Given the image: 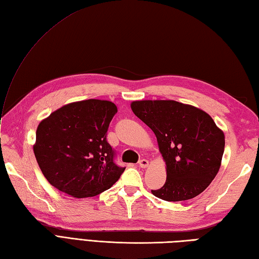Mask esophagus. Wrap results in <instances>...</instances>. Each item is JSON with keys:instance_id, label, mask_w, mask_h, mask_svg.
I'll return each instance as SVG.
<instances>
[{"instance_id": "1", "label": "esophagus", "mask_w": 259, "mask_h": 259, "mask_svg": "<svg viewBox=\"0 0 259 259\" xmlns=\"http://www.w3.org/2000/svg\"><path fill=\"white\" fill-rule=\"evenodd\" d=\"M138 165H140L141 168H146L149 165V161L147 159H141L140 162H138Z\"/></svg>"}]
</instances>
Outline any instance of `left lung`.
Instances as JSON below:
<instances>
[{
    "label": "left lung",
    "mask_w": 259,
    "mask_h": 259,
    "mask_svg": "<svg viewBox=\"0 0 259 259\" xmlns=\"http://www.w3.org/2000/svg\"><path fill=\"white\" fill-rule=\"evenodd\" d=\"M131 108L155 133L166 162L165 185L151 193L177 202L203 192L219 172L225 146L223 131L213 118L174 100L133 101Z\"/></svg>",
    "instance_id": "8db88e82"
}]
</instances>
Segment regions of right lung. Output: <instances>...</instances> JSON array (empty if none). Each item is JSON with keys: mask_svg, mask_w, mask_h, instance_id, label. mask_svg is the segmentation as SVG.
<instances>
[{"mask_svg": "<svg viewBox=\"0 0 259 259\" xmlns=\"http://www.w3.org/2000/svg\"><path fill=\"white\" fill-rule=\"evenodd\" d=\"M116 112L111 101L90 99L66 104L42 119L33 148L50 185L80 199L115 184L125 168L114 162L106 132Z\"/></svg>", "mask_w": 259, "mask_h": 259, "instance_id": "right-lung-1", "label": "right lung"}]
</instances>
